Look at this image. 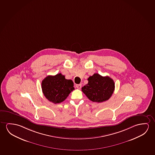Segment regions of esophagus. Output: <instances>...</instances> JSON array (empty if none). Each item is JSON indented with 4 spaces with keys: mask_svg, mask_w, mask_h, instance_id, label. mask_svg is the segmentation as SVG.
<instances>
[{
    "mask_svg": "<svg viewBox=\"0 0 155 155\" xmlns=\"http://www.w3.org/2000/svg\"><path fill=\"white\" fill-rule=\"evenodd\" d=\"M76 87L77 88L80 89V88H81V84H76Z\"/></svg>",
    "mask_w": 155,
    "mask_h": 155,
    "instance_id": "34e87169",
    "label": "esophagus"
}]
</instances>
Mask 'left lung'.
Returning <instances> with one entry per match:
<instances>
[{
  "label": "left lung",
  "instance_id": "1",
  "mask_svg": "<svg viewBox=\"0 0 155 155\" xmlns=\"http://www.w3.org/2000/svg\"><path fill=\"white\" fill-rule=\"evenodd\" d=\"M88 83L81 88L86 97L93 102L101 103L108 100L115 89L114 81L110 77L94 74L87 79Z\"/></svg>",
  "mask_w": 155,
  "mask_h": 155
}]
</instances>
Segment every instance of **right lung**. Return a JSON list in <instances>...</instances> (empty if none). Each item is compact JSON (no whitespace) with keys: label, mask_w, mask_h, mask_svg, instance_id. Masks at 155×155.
I'll use <instances>...</instances> for the list:
<instances>
[{"label":"right lung","mask_w":155,"mask_h":155,"mask_svg":"<svg viewBox=\"0 0 155 155\" xmlns=\"http://www.w3.org/2000/svg\"><path fill=\"white\" fill-rule=\"evenodd\" d=\"M41 86L45 98L54 104L65 100L74 89L72 81L65 78L64 76L61 74L46 77L42 81Z\"/></svg>","instance_id":"right-lung-1"}]
</instances>
